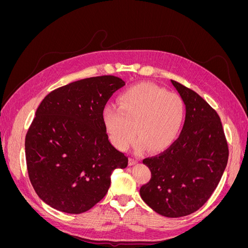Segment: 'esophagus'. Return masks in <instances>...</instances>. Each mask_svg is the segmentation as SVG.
Here are the masks:
<instances>
[{
    "label": "esophagus",
    "instance_id": "34e87169",
    "mask_svg": "<svg viewBox=\"0 0 248 248\" xmlns=\"http://www.w3.org/2000/svg\"><path fill=\"white\" fill-rule=\"evenodd\" d=\"M139 161H140V160H139V158H137V157L130 156V158H129V164H130V166H133V164L138 163Z\"/></svg>",
    "mask_w": 248,
    "mask_h": 248
}]
</instances>
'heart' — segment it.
<instances>
[{
	"label": "heart",
	"mask_w": 248,
	"mask_h": 248,
	"mask_svg": "<svg viewBox=\"0 0 248 248\" xmlns=\"http://www.w3.org/2000/svg\"><path fill=\"white\" fill-rule=\"evenodd\" d=\"M118 102L119 108L108 106L104 108L102 118L111 142L119 149L128 148L136 133L139 151L147 147L151 151H161L174 142L182 128L183 99L151 82H141L126 90Z\"/></svg>",
	"instance_id": "obj_1"
}]
</instances>
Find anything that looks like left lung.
<instances>
[{
	"instance_id": "8db88e82",
	"label": "left lung",
	"mask_w": 248,
	"mask_h": 248,
	"mask_svg": "<svg viewBox=\"0 0 248 248\" xmlns=\"http://www.w3.org/2000/svg\"><path fill=\"white\" fill-rule=\"evenodd\" d=\"M170 81L185 103L183 129L166 151L142 160L151 179L140 193L158 214L182 217L211 197L227 167L229 147L216 110L191 89Z\"/></svg>"
}]
</instances>
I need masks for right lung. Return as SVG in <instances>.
I'll return each instance as SVG.
<instances>
[{
	"mask_svg": "<svg viewBox=\"0 0 248 248\" xmlns=\"http://www.w3.org/2000/svg\"><path fill=\"white\" fill-rule=\"evenodd\" d=\"M125 81L89 78L44 97L26 136V159L36 193L59 211L79 214L100 202L115 169L128 157L110 144L103 109Z\"/></svg>",
	"mask_w": 248,
	"mask_h": 248,
	"instance_id": "obj_1",
	"label": "right lung"
}]
</instances>
